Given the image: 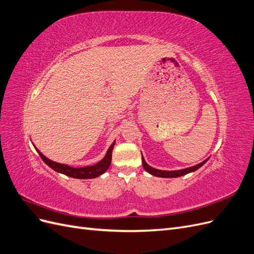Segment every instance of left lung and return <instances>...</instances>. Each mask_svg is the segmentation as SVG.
Returning <instances> with one entry per match:
<instances>
[{"instance_id":"8db88e82","label":"left lung","mask_w":254,"mask_h":254,"mask_svg":"<svg viewBox=\"0 0 254 254\" xmlns=\"http://www.w3.org/2000/svg\"><path fill=\"white\" fill-rule=\"evenodd\" d=\"M207 160H209V158H207L204 161H202L201 163L195 165V166H190V167L184 168V170H179V171H161V170H157V168H153V167L149 166L147 163H146L143 156H142V164H143L144 170L147 173H149L150 175H152V176L161 177V178H176V177H181V176H184L187 174H190L191 172L197 171L198 168H200L206 162Z\"/></svg>"}]
</instances>
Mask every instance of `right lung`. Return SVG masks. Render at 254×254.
Listing matches in <instances>:
<instances>
[{
  "mask_svg": "<svg viewBox=\"0 0 254 254\" xmlns=\"http://www.w3.org/2000/svg\"><path fill=\"white\" fill-rule=\"evenodd\" d=\"M114 144H115V141L111 144L108 150H107V153L104 157V159L99 161L98 163H96L94 165H91V166H84V167H78V168L71 167L66 164L54 162V161L43 156L42 152L38 150L37 148H36V150L38 151V153H39V156L43 160V162L45 164H48L52 168V170H54L55 172L64 174L68 177H72V178H76V179H92V178H96V177L103 175L109 168V166L111 164L112 150H113Z\"/></svg>",
  "mask_w": 254,
  "mask_h": 254,
  "instance_id": "1",
  "label": "right lung"
}]
</instances>
